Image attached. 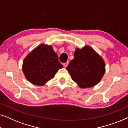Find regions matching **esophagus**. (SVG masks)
<instances>
[{
    "mask_svg": "<svg viewBox=\"0 0 128 128\" xmlns=\"http://www.w3.org/2000/svg\"><path fill=\"white\" fill-rule=\"evenodd\" d=\"M69 64V62H67L66 63H65V64H64V68H66V67H67V66H68V64Z\"/></svg>",
    "mask_w": 128,
    "mask_h": 128,
    "instance_id": "obj_1",
    "label": "esophagus"
}]
</instances>
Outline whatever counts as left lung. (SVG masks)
Wrapping results in <instances>:
<instances>
[{
  "label": "left lung",
  "instance_id": "obj_1",
  "mask_svg": "<svg viewBox=\"0 0 128 128\" xmlns=\"http://www.w3.org/2000/svg\"><path fill=\"white\" fill-rule=\"evenodd\" d=\"M66 69L73 81L84 88L92 87L99 83L106 72V65L102 58L87 46L82 50L76 49L74 59Z\"/></svg>",
  "mask_w": 128,
  "mask_h": 128
}]
</instances>
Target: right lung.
<instances>
[{"instance_id": "add662e5", "label": "right lung", "mask_w": 128, "mask_h": 128, "mask_svg": "<svg viewBox=\"0 0 128 128\" xmlns=\"http://www.w3.org/2000/svg\"><path fill=\"white\" fill-rule=\"evenodd\" d=\"M62 68L52 46L42 44L24 59L22 70L30 83L42 86L53 78Z\"/></svg>"}]
</instances>
